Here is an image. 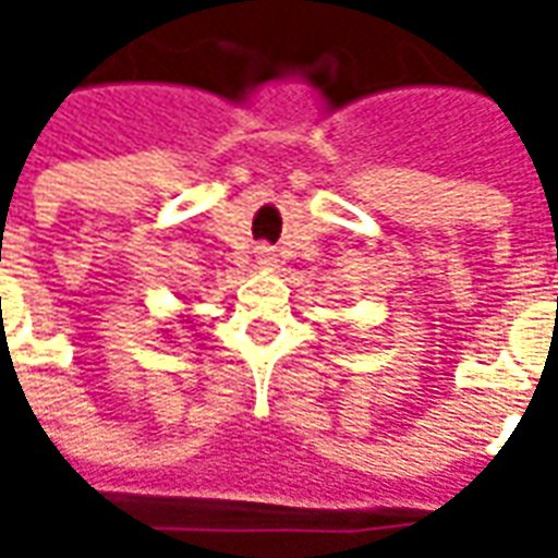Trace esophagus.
Wrapping results in <instances>:
<instances>
[{
    "instance_id": "34e87169",
    "label": "esophagus",
    "mask_w": 558,
    "mask_h": 558,
    "mask_svg": "<svg viewBox=\"0 0 558 558\" xmlns=\"http://www.w3.org/2000/svg\"><path fill=\"white\" fill-rule=\"evenodd\" d=\"M256 263L263 268H275L278 266V254H275L271 247H259V251H256Z\"/></svg>"
}]
</instances>
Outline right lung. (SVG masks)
Here are the masks:
<instances>
[{
    "instance_id": "obj_1",
    "label": "right lung",
    "mask_w": 558,
    "mask_h": 558,
    "mask_svg": "<svg viewBox=\"0 0 558 558\" xmlns=\"http://www.w3.org/2000/svg\"><path fill=\"white\" fill-rule=\"evenodd\" d=\"M179 316H184V314H179ZM182 323H191V316H187V319H182ZM170 343H172V340H170Z\"/></svg>"
}]
</instances>
